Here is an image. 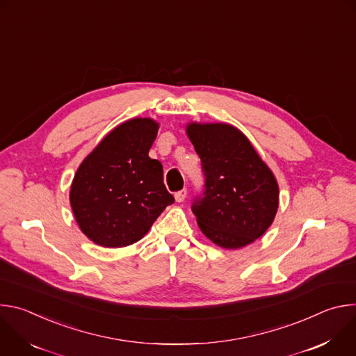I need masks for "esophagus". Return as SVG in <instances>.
<instances>
[{"label": "esophagus", "instance_id": "34e87169", "mask_svg": "<svg viewBox=\"0 0 356 356\" xmlns=\"http://www.w3.org/2000/svg\"><path fill=\"white\" fill-rule=\"evenodd\" d=\"M186 197H187V190H186V188H183V190H180V191H177V193L175 194V198H176V201H177V202L184 201V200H186Z\"/></svg>", "mask_w": 356, "mask_h": 356}]
</instances>
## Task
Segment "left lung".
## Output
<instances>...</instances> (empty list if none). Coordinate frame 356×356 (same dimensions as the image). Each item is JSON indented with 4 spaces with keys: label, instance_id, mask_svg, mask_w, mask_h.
<instances>
[{
    "label": "left lung",
    "instance_id": "obj_1",
    "mask_svg": "<svg viewBox=\"0 0 356 356\" xmlns=\"http://www.w3.org/2000/svg\"><path fill=\"white\" fill-rule=\"evenodd\" d=\"M186 132L206 176L191 210L211 242L239 249L261 238L279 207V184L250 140L234 125L190 122Z\"/></svg>",
    "mask_w": 356,
    "mask_h": 356
}]
</instances>
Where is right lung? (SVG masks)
Listing matches in <instances>:
<instances>
[{
  "instance_id": "right-lung-1",
  "label": "right lung",
  "mask_w": 356,
  "mask_h": 356,
  "mask_svg": "<svg viewBox=\"0 0 356 356\" xmlns=\"http://www.w3.org/2000/svg\"><path fill=\"white\" fill-rule=\"evenodd\" d=\"M159 124L132 118L115 127L79 166L70 206L81 232L104 248L142 239L175 198L163 184V168L149 158Z\"/></svg>"
}]
</instances>
